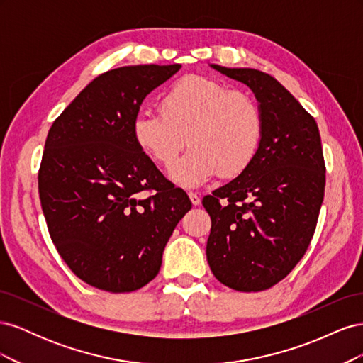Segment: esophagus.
<instances>
[{
    "label": "esophagus",
    "instance_id": "obj_1",
    "mask_svg": "<svg viewBox=\"0 0 363 363\" xmlns=\"http://www.w3.org/2000/svg\"><path fill=\"white\" fill-rule=\"evenodd\" d=\"M188 195H189V200H191V203H192L194 206H200L201 200H200V196H199V195L194 194V192H189Z\"/></svg>",
    "mask_w": 363,
    "mask_h": 363
}]
</instances>
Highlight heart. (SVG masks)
<instances>
[{
	"label": "heart",
	"instance_id": "1",
	"mask_svg": "<svg viewBox=\"0 0 363 363\" xmlns=\"http://www.w3.org/2000/svg\"><path fill=\"white\" fill-rule=\"evenodd\" d=\"M263 127L262 108L251 95L192 74L163 92L160 111L136 113L131 133L145 155L167 168L188 138L191 150L169 174L183 186H200L218 172L224 179L242 174L260 148Z\"/></svg>",
	"mask_w": 363,
	"mask_h": 363
}]
</instances>
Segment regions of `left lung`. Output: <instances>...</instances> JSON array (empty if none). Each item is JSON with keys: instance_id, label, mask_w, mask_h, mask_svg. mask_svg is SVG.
I'll list each match as a JSON object with an SVG mask.
<instances>
[{"instance_id": "left-lung-1", "label": "left lung", "mask_w": 363, "mask_h": 363, "mask_svg": "<svg viewBox=\"0 0 363 363\" xmlns=\"http://www.w3.org/2000/svg\"><path fill=\"white\" fill-rule=\"evenodd\" d=\"M211 68L250 87L265 127L250 167L203 199L212 218L206 256L225 286L257 292L286 277L311 244L325 186L320 130L274 77Z\"/></svg>"}]
</instances>
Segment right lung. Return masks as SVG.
Wrapping results in <instances>:
<instances>
[{
	"label": "right lung",
	"mask_w": 363,
	"mask_h": 363,
	"mask_svg": "<svg viewBox=\"0 0 363 363\" xmlns=\"http://www.w3.org/2000/svg\"><path fill=\"white\" fill-rule=\"evenodd\" d=\"M180 68L135 65L107 71L48 131L39 169L42 211L62 259L94 288L119 294L145 286L157 276L175 225L192 207L131 133L145 96Z\"/></svg>",
	"instance_id": "obj_1"
}]
</instances>
